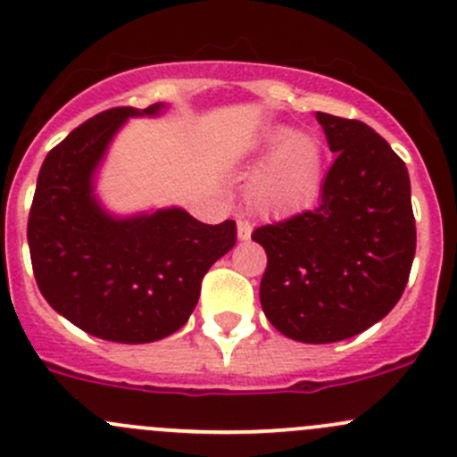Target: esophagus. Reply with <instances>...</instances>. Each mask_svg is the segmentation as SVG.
<instances>
[{"label": "esophagus", "mask_w": 457, "mask_h": 457, "mask_svg": "<svg viewBox=\"0 0 457 457\" xmlns=\"http://www.w3.org/2000/svg\"><path fill=\"white\" fill-rule=\"evenodd\" d=\"M251 233L253 224L248 222V220H237V237L242 239V242H246V239H251Z\"/></svg>", "instance_id": "esophagus-1"}]
</instances>
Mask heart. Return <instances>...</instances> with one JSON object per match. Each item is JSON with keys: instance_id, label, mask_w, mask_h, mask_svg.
Here are the masks:
<instances>
[{"instance_id": "b5f03b06", "label": "heart", "mask_w": 457, "mask_h": 457, "mask_svg": "<svg viewBox=\"0 0 457 457\" xmlns=\"http://www.w3.org/2000/svg\"><path fill=\"white\" fill-rule=\"evenodd\" d=\"M257 154L263 164L248 189L257 213L279 220L312 204L326 167V152L314 136L297 134L288 125L268 127Z\"/></svg>"}]
</instances>
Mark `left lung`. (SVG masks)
Masks as SVG:
<instances>
[{"instance_id":"obj_1","label":"left lung","mask_w":457,"mask_h":457,"mask_svg":"<svg viewBox=\"0 0 457 457\" xmlns=\"http://www.w3.org/2000/svg\"><path fill=\"white\" fill-rule=\"evenodd\" d=\"M337 160L314 211L260 227L268 255L260 301L301 343H337L378 323L401 299L416 255L407 167L361 120L317 112Z\"/></svg>"}]
</instances>
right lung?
Returning a JSON list of instances; mask_svg holds the SVG:
<instances>
[{
	"label": "right lung",
	"instance_id": "obj_1",
	"mask_svg": "<svg viewBox=\"0 0 457 457\" xmlns=\"http://www.w3.org/2000/svg\"><path fill=\"white\" fill-rule=\"evenodd\" d=\"M164 110L101 112L56 145L37 178L28 218L37 286L61 317L105 341L152 343L180 330L202 277L237 239L233 220L202 224L180 206L119 215L98 197V169L120 127Z\"/></svg>",
	"mask_w": 457,
	"mask_h": 457
}]
</instances>
